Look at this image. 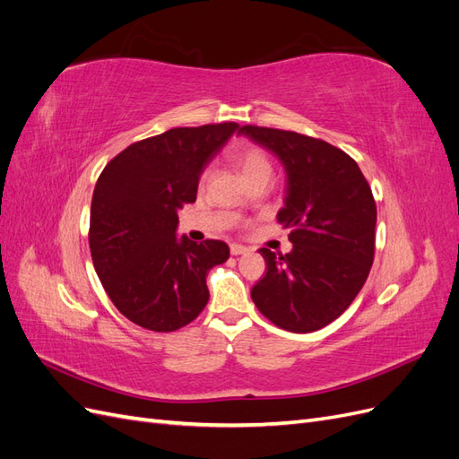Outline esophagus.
<instances>
[{
  "label": "esophagus",
  "instance_id": "34e87169",
  "mask_svg": "<svg viewBox=\"0 0 459 459\" xmlns=\"http://www.w3.org/2000/svg\"><path fill=\"white\" fill-rule=\"evenodd\" d=\"M230 251H231L233 256H239V255H248V253H251V248L243 247V245H238V243H233V245L230 247Z\"/></svg>",
  "mask_w": 459,
  "mask_h": 459
}]
</instances>
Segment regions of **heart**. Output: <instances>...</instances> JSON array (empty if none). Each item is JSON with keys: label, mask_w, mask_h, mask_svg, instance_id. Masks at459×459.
Masks as SVG:
<instances>
[{"label": "heart", "mask_w": 459, "mask_h": 459, "mask_svg": "<svg viewBox=\"0 0 459 459\" xmlns=\"http://www.w3.org/2000/svg\"><path fill=\"white\" fill-rule=\"evenodd\" d=\"M233 160L238 162L239 170L243 172L245 178H251V176L260 174V172H270L272 174V166H270L266 155H264L262 151H258L255 147H245V145L238 147L233 151Z\"/></svg>", "instance_id": "heart-1"}]
</instances>
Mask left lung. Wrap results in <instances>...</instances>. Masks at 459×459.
<instances>
[{
  "mask_svg": "<svg viewBox=\"0 0 459 459\" xmlns=\"http://www.w3.org/2000/svg\"><path fill=\"white\" fill-rule=\"evenodd\" d=\"M285 170L277 221L293 251L260 248L266 275L253 287L256 308L277 327L312 333L351 307L373 264L377 211L359 166L344 151L297 132L243 126Z\"/></svg>",
  "mask_w": 459,
  "mask_h": 459,
  "instance_id": "8db88e82",
  "label": "left lung"
}]
</instances>
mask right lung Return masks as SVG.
Wrapping results in <instances>:
<instances>
[{
  "instance_id": "right-lung-1",
  "label": "right lung",
  "mask_w": 459,
  "mask_h": 459,
  "mask_svg": "<svg viewBox=\"0 0 459 459\" xmlns=\"http://www.w3.org/2000/svg\"><path fill=\"white\" fill-rule=\"evenodd\" d=\"M238 130L235 122L172 128L124 149L97 179L93 268L130 322L169 333L206 307V273L230 258V247L178 238V211L197 199L201 174Z\"/></svg>"
}]
</instances>
